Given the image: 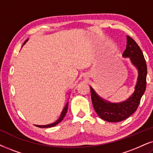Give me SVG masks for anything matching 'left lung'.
Here are the masks:
<instances>
[{
  "label": "left lung",
  "mask_w": 153,
  "mask_h": 153,
  "mask_svg": "<svg viewBox=\"0 0 153 153\" xmlns=\"http://www.w3.org/2000/svg\"><path fill=\"white\" fill-rule=\"evenodd\" d=\"M124 57H129L133 65L138 70V76L135 91L125 101L111 103L99 97L91 88L92 104L97 114L103 120L108 122H119L131 116L137 110L141 97L146 91L147 65L142 50L135 40L127 36V45L123 53Z\"/></svg>",
  "instance_id": "left-lung-1"
}]
</instances>
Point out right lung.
<instances>
[{
    "mask_svg": "<svg viewBox=\"0 0 153 153\" xmlns=\"http://www.w3.org/2000/svg\"><path fill=\"white\" fill-rule=\"evenodd\" d=\"M27 40H28V39H26V41L24 42L23 45H24L25 44V42H27ZM67 109H68V102L67 103V104H66L65 107V108H64L63 110H62V113H61V115H60L59 119H58L57 120H56L55 122L52 123H51V124H48V125H45V126H39V125H36V126H37V127H39V128H50V127H53V126H56L58 123H59L62 121V119H63L64 118H65V115H66V114H67Z\"/></svg>",
    "mask_w": 153,
    "mask_h": 153,
    "instance_id": "obj_1",
    "label": "right lung"
}]
</instances>
